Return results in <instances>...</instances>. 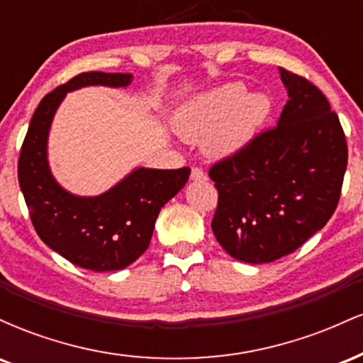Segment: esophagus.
Listing matches in <instances>:
<instances>
[{
    "instance_id": "obj_1",
    "label": "esophagus",
    "mask_w": 363,
    "mask_h": 363,
    "mask_svg": "<svg viewBox=\"0 0 363 363\" xmlns=\"http://www.w3.org/2000/svg\"><path fill=\"white\" fill-rule=\"evenodd\" d=\"M191 181H206V174L199 167L191 169Z\"/></svg>"
}]
</instances>
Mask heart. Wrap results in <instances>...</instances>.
<instances>
[{"label": "heart", "instance_id": "1", "mask_svg": "<svg viewBox=\"0 0 363 363\" xmlns=\"http://www.w3.org/2000/svg\"><path fill=\"white\" fill-rule=\"evenodd\" d=\"M272 102L262 91H245L242 83H223L196 95L176 112L174 128L184 140L203 138L210 157L239 153L268 118Z\"/></svg>", "mask_w": 363, "mask_h": 363}]
</instances>
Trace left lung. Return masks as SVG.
<instances>
[{
    "mask_svg": "<svg viewBox=\"0 0 363 363\" xmlns=\"http://www.w3.org/2000/svg\"><path fill=\"white\" fill-rule=\"evenodd\" d=\"M289 101L277 126L210 169L218 191L211 228L235 259L261 264L294 252L338 206L348 147L318 86L280 68Z\"/></svg>",
    "mask_w": 363,
    "mask_h": 363,
    "instance_id": "1",
    "label": "left lung"
}]
</instances>
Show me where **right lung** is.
Here are the masks:
<instances>
[{
    "label": "right lung",
    "instance_id": "right-lung-1",
    "mask_svg": "<svg viewBox=\"0 0 363 363\" xmlns=\"http://www.w3.org/2000/svg\"><path fill=\"white\" fill-rule=\"evenodd\" d=\"M129 73H80L40 101L18 158V182L37 235L73 264L118 272L148 249L160 210L184 187L191 169L138 167L99 196H77L52 177L48 136L57 107L82 86H128Z\"/></svg>",
    "mask_w": 363,
    "mask_h": 363
}]
</instances>
